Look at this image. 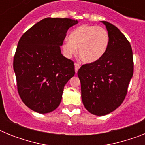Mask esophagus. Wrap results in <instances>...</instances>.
<instances>
[{"instance_id":"esophagus-1","label":"esophagus","mask_w":145,"mask_h":145,"mask_svg":"<svg viewBox=\"0 0 145 145\" xmlns=\"http://www.w3.org/2000/svg\"><path fill=\"white\" fill-rule=\"evenodd\" d=\"M80 65L79 64H75V73L78 72V69L80 68Z\"/></svg>"}]
</instances>
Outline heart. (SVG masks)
I'll list each match as a JSON object with an SVG mask.
<instances>
[{"label":"heart","mask_w":145,"mask_h":145,"mask_svg":"<svg viewBox=\"0 0 145 145\" xmlns=\"http://www.w3.org/2000/svg\"><path fill=\"white\" fill-rule=\"evenodd\" d=\"M110 43L108 32L95 25H83L75 28L62 46L65 55L71 58L79 48V56L86 63L98 61L107 52Z\"/></svg>","instance_id":"obj_1"}]
</instances>
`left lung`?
<instances>
[{
	"label": "left lung",
	"instance_id": "8db88e82",
	"mask_svg": "<svg viewBox=\"0 0 145 145\" xmlns=\"http://www.w3.org/2000/svg\"><path fill=\"white\" fill-rule=\"evenodd\" d=\"M101 22L110 36L107 52L100 59L84 65L78 72L84 107L98 116L110 113L122 104L134 72L132 49L128 40L111 23Z\"/></svg>",
	"mask_w": 145,
	"mask_h": 145
}]
</instances>
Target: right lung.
<instances>
[{"label": "right lung", "mask_w": 145, "mask_h": 145, "mask_svg": "<svg viewBox=\"0 0 145 145\" xmlns=\"http://www.w3.org/2000/svg\"><path fill=\"white\" fill-rule=\"evenodd\" d=\"M78 23L67 18H45L23 34L14 70L18 92L27 107L38 113L57 108L64 86L75 75L73 61L61 54L67 32Z\"/></svg>", "instance_id": "obj_1"}]
</instances>
